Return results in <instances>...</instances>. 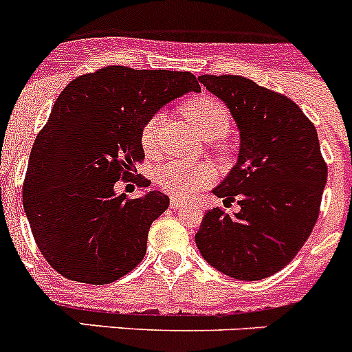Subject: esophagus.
<instances>
[{
	"label": "esophagus",
	"mask_w": 352,
	"mask_h": 352,
	"mask_svg": "<svg viewBox=\"0 0 352 352\" xmlns=\"http://www.w3.org/2000/svg\"><path fill=\"white\" fill-rule=\"evenodd\" d=\"M170 208L173 210H179V208H183V201L178 197H170Z\"/></svg>",
	"instance_id": "34e87169"
}]
</instances>
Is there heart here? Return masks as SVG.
<instances>
[{
    "label": "heart",
    "instance_id": "b5f03b06",
    "mask_svg": "<svg viewBox=\"0 0 352 352\" xmlns=\"http://www.w3.org/2000/svg\"><path fill=\"white\" fill-rule=\"evenodd\" d=\"M183 113L204 139L223 138L231 129V114L226 105L210 95H201L188 100L183 105ZM160 125L162 116L155 114L142 126L141 144L146 149V153L153 155L157 151ZM213 178V169L206 164H194V162L178 160V158L162 164L155 174V179L162 190L178 199L192 197L195 192L210 185Z\"/></svg>",
    "mask_w": 352,
    "mask_h": 352
}]
</instances>
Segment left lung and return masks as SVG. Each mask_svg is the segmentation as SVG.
Wrapping results in <instances>:
<instances>
[{"mask_svg":"<svg viewBox=\"0 0 352 352\" xmlns=\"http://www.w3.org/2000/svg\"><path fill=\"white\" fill-rule=\"evenodd\" d=\"M199 82L227 105L239 132V153L213 188V208L195 234L208 264L236 280H261L287 266L319 217L328 169L316 126L287 96L239 76H201Z\"/></svg>","mask_w":352,"mask_h":352,"instance_id":"obj_1","label":"left lung"}]
</instances>
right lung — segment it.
<instances>
[{"label":"right lung","mask_w":352,"mask_h":352,"mask_svg":"<svg viewBox=\"0 0 352 352\" xmlns=\"http://www.w3.org/2000/svg\"><path fill=\"white\" fill-rule=\"evenodd\" d=\"M190 91H201L190 72L105 67L60 93L31 148L23 204L42 256L65 278L111 284L141 263L169 197L126 199L114 185L144 158L146 121Z\"/></svg>","instance_id":"add662e5"}]
</instances>
